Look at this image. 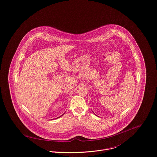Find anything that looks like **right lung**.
<instances>
[{
	"label": "right lung",
	"mask_w": 157,
	"mask_h": 157,
	"mask_svg": "<svg viewBox=\"0 0 157 157\" xmlns=\"http://www.w3.org/2000/svg\"><path fill=\"white\" fill-rule=\"evenodd\" d=\"M63 116V114H62V115H61L60 117H61V116Z\"/></svg>",
	"instance_id": "right-lung-1"
}]
</instances>
